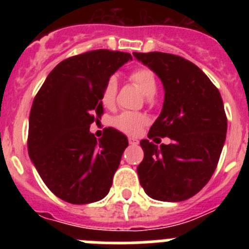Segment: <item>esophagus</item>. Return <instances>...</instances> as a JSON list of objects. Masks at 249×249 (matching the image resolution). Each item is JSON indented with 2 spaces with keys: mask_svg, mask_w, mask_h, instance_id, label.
<instances>
[{
  "mask_svg": "<svg viewBox=\"0 0 249 249\" xmlns=\"http://www.w3.org/2000/svg\"><path fill=\"white\" fill-rule=\"evenodd\" d=\"M128 143L131 144V146H137V144L140 143V141H138L137 138H132V137H129V138H128Z\"/></svg>",
  "mask_w": 249,
  "mask_h": 249,
  "instance_id": "34e87169",
  "label": "esophagus"
}]
</instances>
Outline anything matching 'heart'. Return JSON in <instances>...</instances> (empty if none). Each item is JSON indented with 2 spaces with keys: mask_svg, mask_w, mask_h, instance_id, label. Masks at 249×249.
<instances>
[{
  "mask_svg": "<svg viewBox=\"0 0 249 249\" xmlns=\"http://www.w3.org/2000/svg\"><path fill=\"white\" fill-rule=\"evenodd\" d=\"M129 80L138 86L146 97L151 98L157 91V81L155 73L147 67H138L131 72ZM118 83L116 77H111L102 92V103L105 107H112L117 96ZM148 122L144 114L138 112H122L113 118V126L126 135H137L142 127Z\"/></svg>",
  "mask_w": 249,
  "mask_h": 249,
  "instance_id": "b5f03b06",
  "label": "heart"
}]
</instances>
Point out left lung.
<instances>
[{
  "label": "left lung",
  "instance_id": "8db88e82",
  "mask_svg": "<svg viewBox=\"0 0 249 249\" xmlns=\"http://www.w3.org/2000/svg\"><path fill=\"white\" fill-rule=\"evenodd\" d=\"M133 56L163 83V107L148 138L172 140L160 146L141 141L144 152L137 167L141 186L157 201H184L208 183L218 163L227 133L221 93L201 68L183 57L163 52Z\"/></svg>",
  "mask_w": 249,
  "mask_h": 249
}]
</instances>
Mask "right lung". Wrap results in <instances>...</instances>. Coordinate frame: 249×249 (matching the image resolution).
Returning a JSON list of instances; mask_svg holds the SVG:
<instances>
[{
    "instance_id": "right-lung-1",
    "label": "right lung",
    "mask_w": 249,
    "mask_h": 249,
    "mask_svg": "<svg viewBox=\"0 0 249 249\" xmlns=\"http://www.w3.org/2000/svg\"><path fill=\"white\" fill-rule=\"evenodd\" d=\"M129 59V53L108 50L70 57L35 97L28 155L51 192L68 203H92L109 192L128 140L111 127L97 140L89 126L103 113L106 83Z\"/></svg>"
}]
</instances>
